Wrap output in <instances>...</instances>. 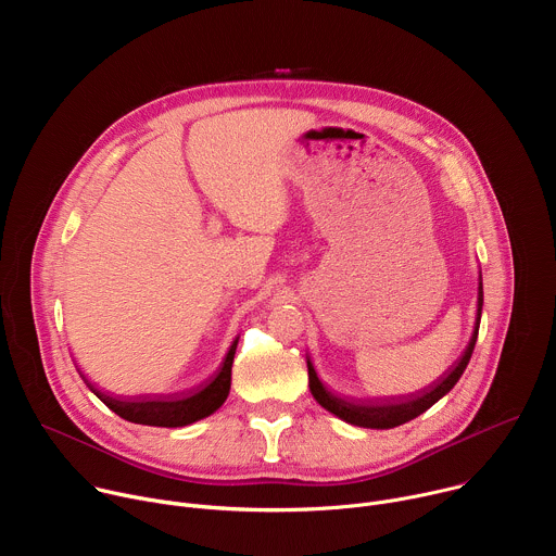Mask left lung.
<instances>
[{"mask_svg": "<svg viewBox=\"0 0 556 556\" xmlns=\"http://www.w3.org/2000/svg\"><path fill=\"white\" fill-rule=\"evenodd\" d=\"M482 305H484V288H482V275H480V286H478V316H475V328L470 334V341L464 350V354L451 365L435 382L425 387L422 391H416L412 395H399V399H378V401H348L341 399V395L332 393L314 371L312 361L307 358V380H309V391L314 395V401L319 403L324 409L334 414L337 418L354 425V427H365V429H393L401 427L420 414H425L429 407H433L442 395H446L459 376L464 374L470 354L475 350V341H478L480 332V319H482Z\"/></svg>", "mask_w": 556, "mask_h": 556, "instance_id": "left-lung-1", "label": "left lung"}]
</instances>
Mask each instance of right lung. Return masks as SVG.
Masks as SVG:
<instances>
[{
    "instance_id": "obj_1",
    "label": "right lung",
    "mask_w": 556,
    "mask_h": 556,
    "mask_svg": "<svg viewBox=\"0 0 556 556\" xmlns=\"http://www.w3.org/2000/svg\"><path fill=\"white\" fill-rule=\"evenodd\" d=\"M237 337L219 369L200 387L182 391V393H169V395H136V399H116V395H110L101 389H97L84 374V380L88 382V387L92 389V393H97V399L101 403H105V407H110L116 416H121L127 422L134 425H147V427H187L193 425L206 416H211L213 412H217L226 395L230 391V367H232V358H235V350H237Z\"/></svg>"
}]
</instances>
